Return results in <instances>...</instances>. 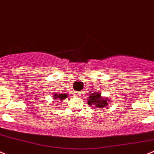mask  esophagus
<instances>
[{
	"instance_id": "obj_1",
	"label": "esophagus",
	"mask_w": 154,
	"mask_h": 154,
	"mask_svg": "<svg viewBox=\"0 0 154 154\" xmlns=\"http://www.w3.org/2000/svg\"><path fill=\"white\" fill-rule=\"evenodd\" d=\"M79 95H80V93H79V92H75V96L78 97Z\"/></svg>"
}]
</instances>
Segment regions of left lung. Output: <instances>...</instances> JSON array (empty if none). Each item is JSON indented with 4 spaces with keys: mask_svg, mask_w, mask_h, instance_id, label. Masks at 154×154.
I'll list each match as a JSON object with an SVG mask.
<instances>
[{
    "mask_svg": "<svg viewBox=\"0 0 154 154\" xmlns=\"http://www.w3.org/2000/svg\"><path fill=\"white\" fill-rule=\"evenodd\" d=\"M108 101H109V100H108L107 98H103L101 96L100 92L99 93L98 92H94L92 94H90V96L88 97V103L91 106L94 105V106H96V107L99 108V109H102V108H104L105 106H107Z\"/></svg>",
    "mask_w": 154,
    "mask_h": 154,
    "instance_id": "8db88e82",
    "label": "left lung"
}]
</instances>
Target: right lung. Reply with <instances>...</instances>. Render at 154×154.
<instances>
[{
	"label": "right lung",
	"instance_id": "right-lung-1",
	"mask_svg": "<svg viewBox=\"0 0 154 154\" xmlns=\"http://www.w3.org/2000/svg\"><path fill=\"white\" fill-rule=\"evenodd\" d=\"M53 97H54V100H64V99H66V98H67V94H54V96H53ZM59 101V100H58Z\"/></svg>",
	"mask_w": 154,
	"mask_h": 154
}]
</instances>
